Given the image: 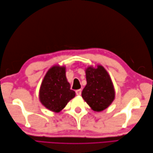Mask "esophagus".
Returning a JSON list of instances; mask_svg holds the SVG:
<instances>
[{
    "label": "esophagus",
    "instance_id": "obj_1",
    "mask_svg": "<svg viewBox=\"0 0 153 153\" xmlns=\"http://www.w3.org/2000/svg\"><path fill=\"white\" fill-rule=\"evenodd\" d=\"M76 93L77 95H81V94H82V90L81 89H77L76 91Z\"/></svg>",
    "mask_w": 153,
    "mask_h": 153
}]
</instances>
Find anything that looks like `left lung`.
<instances>
[{
    "instance_id": "left-lung-1",
    "label": "left lung",
    "mask_w": 153,
    "mask_h": 153,
    "mask_svg": "<svg viewBox=\"0 0 153 153\" xmlns=\"http://www.w3.org/2000/svg\"><path fill=\"white\" fill-rule=\"evenodd\" d=\"M85 74L87 85L82 91L83 99L94 111H102L111 105L115 97L111 78L100 65L87 67Z\"/></svg>"
}]
</instances>
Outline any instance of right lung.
<instances>
[{
	"instance_id": "obj_1",
	"label": "right lung",
	"mask_w": 153,
	"mask_h": 153,
	"mask_svg": "<svg viewBox=\"0 0 153 153\" xmlns=\"http://www.w3.org/2000/svg\"><path fill=\"white\" fill-rule=\"evenodd\" d=\"M76 95L66 77V67L54 66L48 70L41 83L39 100L44 106L59 112Z\"/></svg>"
}]
</instances>
